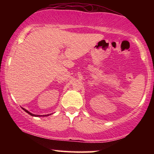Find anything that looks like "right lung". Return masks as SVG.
I'll return each mask as SVG.
<instances>
[{
  "label": "right lung",
  "instance_id": "obj_1",
  "mask_svg": "<svg viewBox=\"0 0 154 154\" xmlns=\"http://www.w3.org/2000/svg\"><path fill=\"white\" fill-rule=\"evenodd\" d=\"M22 109H23V110H24V111H26V112L27 113H29V115L32 116H35V117H41V116H49V114H48V115H43V116H42V115H36V114H33V113H31V112H29V111H27L26 109H24V108H22ZM50 114H51V113H50Z\"/></svg>",
  "mask_w": 154,
  "mask_h": 154
}]
</instances>
